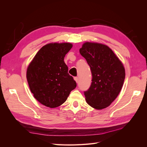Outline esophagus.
Here are the masks:
<instances>
[{
	"mask_svg": "<svg viewBox=\"0 0 147 147\" xmlns=\"http://www.w3.org/2000/svg\"><path fill=\"white\" fill-rule=\"evenodd\" d=\"M74 80H75V82H76L77 83H78V77H74Z\"/></svg>",
	"mask_w": 147,
	"mask_h": 147,
	"instance_id": "1",
	"label": "esophagus"
}]
</instances>
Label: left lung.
<instances>
[{"instance_id":"left-lung-1","label":"left lung","mask_w":147,"mask_h":147,"mask_svg":"<svg viewBox=\"0 0 147 147\" xmlns=\"http://www.w3.org/2000/svg\"><path fill=\"white\" fill-rule=\"evenodd\" d=\"M91 68V84L84 91L88 104L97 110L109 107L121 91L125 78V69L121 61L105 45L85 42L80 49Z\"/></svg>"}]
</instances>
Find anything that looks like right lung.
Segmentation results:
<instances>
[{
	"label": "right lung",
	"instance_id": "right-lung-1",
	"mask_svg": "<svg viewBox=\"0 0 147 147\" xmlns=\"http://www.w3.org/2000/svg\"><path fill=\"white\" fill-rule=\"evenodd\" d=\"M72 46L70 43L47 44L28 67L26 77L30 90L40 103L48 107L63 104L77 86L64 61Z\"/></svg>",
	"mask_w": 147,
	"mask_h": 147
}]
</instances>
